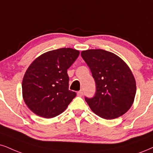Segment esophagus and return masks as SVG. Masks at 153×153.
Segmentation results:
<instances>
[{
	"label": "esophagus",
	"mask_w": 153,
	"mask_h": 153,
	"mask_svg": "<svg viewBox=\"0 0 153 153\" xmlns=\"http://www.w3.org/2000/svg\"><path fill=\"white\" fill-rule=\"evenodd\" d=\"M77 95H78L79 97H82V96H83V91H82V90L79 91L78 92H77Z\"/></svg>",
	"instance_id": "obj_1"
}]
</instances>
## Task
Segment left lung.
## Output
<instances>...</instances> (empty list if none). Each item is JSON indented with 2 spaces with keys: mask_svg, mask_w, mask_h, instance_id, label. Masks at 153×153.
Wrapping results in <instances>:
<instances>
[{
  "mask_svg": "<svg viewBox=\"0 0 153 153\" xmlns=\"http://www.w3.org/2000/svg\"><path fill=\"white\" fill-rule=\"evenodd\" d=\"M81 55L96 83L94 97H85L91 110L105 119H114L127 112L136 93L135 78L128 65L106 50H88Z\"/></svg>",
  "mask_w": 153,
  "mask_h": 153,
  "instance_id": "left-lung-1",
  "label": "left lung"
}]
</instances>
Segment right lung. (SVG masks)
<instances>
[{
    "label": "right lung",
    "instance_id": "add662e5",
    "mask_svg": "<svg viewBox=\"0 0 153 153\" xmlns=\"http://www.w3.org/2000/svg\"><path fill=\"white\" fill-rule=\"evenodd\" d=\"M79 55L78 50L61 48L40 55L30 65L22 83L25 103L37 116L50 118L67 108L76 92L69 90L67 69Z\"/></svg>",
    "mask_w": 153,
    "mask_h": 153
}]
</instances>
